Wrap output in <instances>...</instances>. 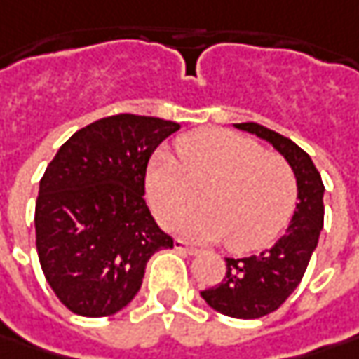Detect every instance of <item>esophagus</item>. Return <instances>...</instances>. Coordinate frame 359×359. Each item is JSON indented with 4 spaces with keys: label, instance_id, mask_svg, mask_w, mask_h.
<instances>
[{
    "label": "esophagus",
    "instance_id": "obj_1",
    "mask_svg": "<svg viewBox=\"0 0 359 359\" xmlns=\"http://www.w3.org/2000/svg\"><path fill=\"white\" fill-rule=\"evenodd\" d=\"M175 249L180 251V253H184V255H196V253H198V249H196V247L189 245V243L182 241V239H177V241H175Z\"/></svg>",
    "mask_w": 359,
    "mask_h": 359
}]
</instances>
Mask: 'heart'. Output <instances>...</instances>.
I'll return each mask as SVG.
<instances>
[{
	"label": "heart",
	"instance_id": "heart-1",
	"mask_svg": "<svg viewBox=\"0 0 359 359\" xmlns=\"http://www.w3.org/2000/svg\"><path fill=\"white\" fill-rule=\"evenodd\" d=\"M179 163L156 152L144 175L150 209L164 226L201 203L205 209L177 225L189 237L221 241L233 253H251L285 229L297 180L289 163L257 140L225 128H203L177 142Z\"/></svg>",
	"mask_w": 359,
	"mask_h": 359
}]
</instances>
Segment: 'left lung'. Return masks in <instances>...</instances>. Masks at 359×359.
Returning a JSON list of instances; mask_svg holds the SVG:
<instances>
[{
  "label": "left lung",
  "mask_w": 359,
  "mask_h": 359,
  "mask_svg": "<svg viewBox=\"0 0 359 359\" xmlns=\"http://www.w3.org/2000/svg\"><path fill=\"white\" fill-rule=\"evenodd\" d=\"M273 144L297 179V207L285 235L271 249L243 259L226 257V273L201 297L219 313L237 320H257L279 309L297 289L323 229V182L309 154L293 140L257 122L235 124Z\"/></svg>",
  "instance_id": "8db88e82"
}]
</instances>
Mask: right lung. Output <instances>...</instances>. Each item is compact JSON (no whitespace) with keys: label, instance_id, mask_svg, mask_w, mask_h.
Here are the masks:
<instances>
[{"label":"right lung","instance_id":"add662e5","mask_svg":"<svg viewBox=\"0 0 359 359\" xmlns=\"http://www.w3.org/2000/svg\"><path fill=\"white\" fill-rule=\"evenodd\" d=\"M180 124L100 118L72 134L39 180L36 247L46 281L70 311L106 318L130 304L149 259L172 247L144 201L150 156Z\"/></svg>","mask_w":359,"mask_h":359}]
</instances>
